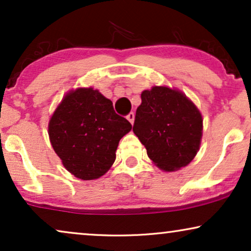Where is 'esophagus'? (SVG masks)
<instances>
[{
	"label": "esophagus",
	"instance_id": "34e87169",
	"mask_svg": "<svg viewBox=\"0 0 251 251\" xmlns=\"http://www.w3.org/2000/svg\"><path fill=\"white\" fill-rule=\"evenodd\" d=\"M126 119L129 120V122L131 123V125H133V122H135V113L133 112H130L128 115H126Z\"/></svg>",
	"mask_w": 251,
	"mask_h": 251
}]
</instances>
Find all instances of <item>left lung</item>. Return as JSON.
<instances>
[{"instance_id": "obj_1", "label": "left lung", "mask_w": 251, "mask_h": 251, "mask_svg": "<svg viewBox=\"0 0 251 251\" xmlns=\"http://www.w3.org/2000/svg\"><path fill=\"white\" fill-rule=\"evenodd\" d=\"M202 116L181 91L153 87L142 92L133 132L161 170L186 167L200 149Z\"/></svg>"}]
</instances>
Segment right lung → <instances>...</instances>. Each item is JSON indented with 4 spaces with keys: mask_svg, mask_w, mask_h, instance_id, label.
I'll list each match as a JSON object with an SVG mask.
<instances>
[{
    "mask_svg": "<svg viewBox=\"0 0 251 251\" xmlns=\"http://www.w3.org/2000/svg\"><path fill=\"white\" fill-rule=\"evenodd\" d=\"M131 128L98 90L78 88L65 96L51 116L49 137L64 167L80 179L92 180L112 167L120 139Z\"/></svg>",
    "mask_w": 251,
    "mask_h": 251,
    "instance_id": "obj_1",
    "label": "right lung"
}]
</instances>
